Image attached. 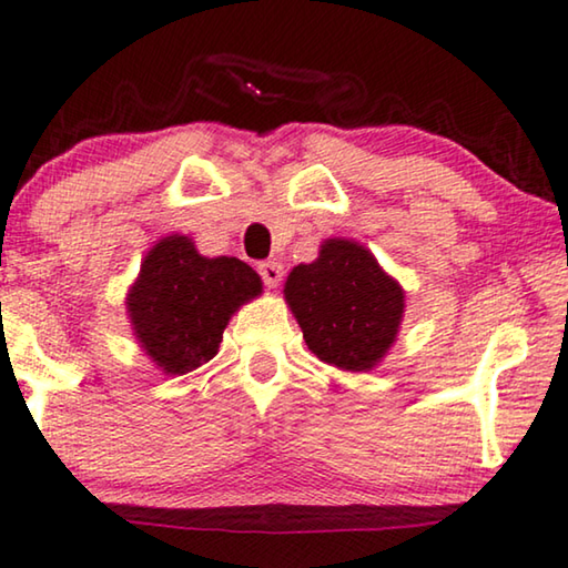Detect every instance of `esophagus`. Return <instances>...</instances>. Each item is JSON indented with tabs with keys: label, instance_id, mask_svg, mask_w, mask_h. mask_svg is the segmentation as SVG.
Returning a JSON list of instances; mask_svg holds the SVG:
<instances>
[{
	"label": "esophagus",
	"instance_id": "1",
	"mask_svg": "<svg viewBox=\"0 0 568 568\" xmlns=\"http://www.w3.org/2000/svg\"><path fill=\"white\" fill-rule=\"evenodd\" d=\"M258 274H261V278H264V284L268 286V290H276L278 282H282V276H284V266L278 264V261H264V264L258 266Z\"/></svg>",
	"mask_w": 568,
	"mask_h": 568
}]
</instances>
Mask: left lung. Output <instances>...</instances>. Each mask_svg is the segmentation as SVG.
<instances>
[{
    "mask_svg": "<svg viewBox=\"0 0 568 568\" xmlns=\"http://www.w3.org/2000/svg\"><path fill=\"white\" fill-rule=\"evenodd\" d=\"M284 300L307 348L341 372H372L397 341L405 290L366 245L327 237L312 264L290 271Z\"/></svg>",
    "mask_w": 568,
    "mask_h": 568,
    "instance_id": "left-lung-1",
    "label": "left lung"
}]
</instances>
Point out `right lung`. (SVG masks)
I'll return each instance as SVG.
<instances>
[{
  "label": "right lung",
  "instance_id": "right-lung-1",
  "mask_svg": "<svg viewBox=\"0 0 568 568\" xmlns=\"http://www.w3.org/2000/svg\"><path fill=\"white\" fill-rule=\"evenodd\" d=\"M261 292V276L241 258H207L192 237L174 233L145 253L125 310L151 364L184 376L217 356L230 317Z\"/></svg>",
  "mask_w": 568,
  "mask_h": 568
}]
</instances>
